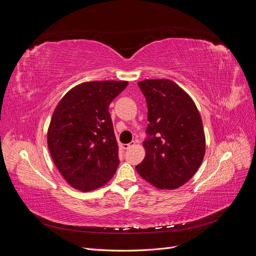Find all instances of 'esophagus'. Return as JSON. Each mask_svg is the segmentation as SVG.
<instances>
[{"mask_svg": "<svg viewBox=\"0 0 256 256\" xmlns=\"http://www.w3.org/2000/svg\"><path fill=\"white\" fill-rule=\"evenodd\" d=\"M134 145H136L134 142H130V143H128V144H122V147L124 150H129L130 147H132V146H134Z\"/></svg>", "mask_w": 256, "mask_h": 256, "instance_id": "esophagus-1", "label": "esophagus"}]
</instances>
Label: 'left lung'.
Instances as JSON below:
<instances>
[{
    "instance_id": "obj_1",
    "label": "left lung",
    "mask_w": 256,
    "mask_h": 256,
    "mask_svg": "<svg viewBox=\"0 0 256 256\" xmlns=\"http://www.w3.org/2000/svg\"><path fill=\"white\" fill-rule=\"evenodd\" d=\"M146 98L145 158L136 166L158 189H176L196 174L205 154L203 122L192 98L168 79L138 82Z\"/></svg>"
}]
</instances>
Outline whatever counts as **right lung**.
Listing matches in <instances>:
<instances>
[{
  "mask_svg": "<svg viewBox=\"0 0 256 256\" xmlns=\"http://www.w3.org/2000/svg\"><path fill=\"white\" fill-rule=\"evenodd\" d=\"M127 85V81L113 80L81 83L54 110L48 147L54 164L74 189L95 190L115 174L118 145L109 106Z\"/></svg>",
  "mask_w": 256,
  "mask_h": 256,
  "instance_id": "1",
  "label": "right lung"
}]
</instances>
